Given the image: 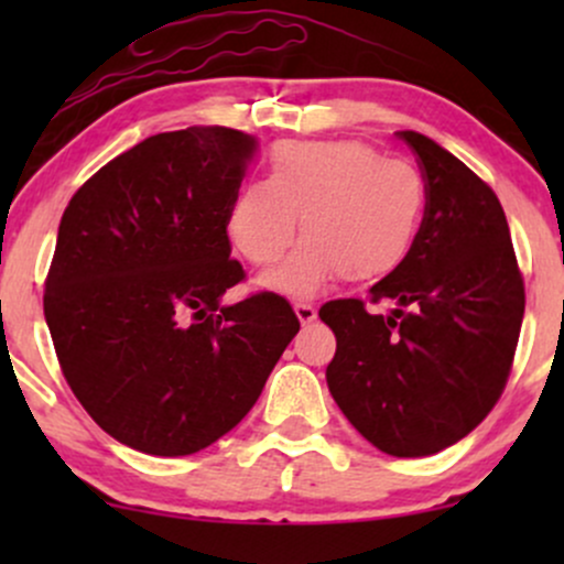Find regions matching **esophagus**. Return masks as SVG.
<instances>
[{
  "label": "esophagus",
  "mask_w": 564,
  "mask_h": 564,
  "mask_svg": "<svg viewBox=\"0 0 564 564\" xmlns=\"http://www.w3.org/2000/svg\"><path fill=\"white\" fill-rule=\"evenodd\" d=\"M294 313L296 318H300L302 326H307V323H313L318 318V313H315V307L310 302H294Z\"/></svg>",
  "instance_id": "34e87169"
}]
</instances>
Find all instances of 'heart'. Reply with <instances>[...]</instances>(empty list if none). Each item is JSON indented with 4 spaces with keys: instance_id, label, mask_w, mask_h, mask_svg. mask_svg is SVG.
<instances>
[{
    "instance_id": "obj_1",
    "label": "heart",
    "mask_w": 564,
    "mask_h": 564,
    "mask_svg": "<svg viewBox=\"0 0 564 564\" xmlns=\"http://www.w3.org/2000/svg\"><path fill=\"white\" fill-rule=\"evenodd\" d=\"M424 177L408 159L379 156L358 140H286L268 156V180L246 183L225 217L230 243L257 268L281 260L262 286L310 296L341 273L377 281L392 273L424 215Z\"/></svg>"
}]
</instances>
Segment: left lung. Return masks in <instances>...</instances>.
I'll list each match as a JSON object with an SVG mask.
<instances>
[{"instance_id":"1","label":"left lung","mask_w":564,"mask_h":564,"mask_svg":"<svg viewBox=\"0 0 564 564\" xmlns=\"http://www.w3.org/2000/svg\"><path fill=\"white\" fill-rule=\"evenodd\" d=\"M398 138L422 164L426 206L405 260L371 286L394 310L334 300L318 315L336 336V405L379 451L416 458L467 437L501 398L525 286L496 193L435 140Z\"/></svg>"}]
</instances>
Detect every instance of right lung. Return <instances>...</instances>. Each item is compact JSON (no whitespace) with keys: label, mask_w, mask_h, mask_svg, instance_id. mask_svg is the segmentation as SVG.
Instances as JSON below:
<instances>
[{"label":"right lung","mask_w":564,"mask_h":564,"mask_svg":"<svg viewBox=\"0 0 564 564\" xmlns=\"http://www.w3.org/2000/svg\"><path fill=\"white\" fill-rule=\"evenodd\" d=\"M254 151L228 127L153 134L63 212L44 318L84 411L129 448L191 456L215 443L300 332L270 291L223 304L243 281L225 217Z\"/></svg>","instance_id":"1"}]
</instances>
